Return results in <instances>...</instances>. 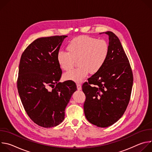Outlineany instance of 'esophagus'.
Here are the masks:
<instances>
[{"label":"esophagus","instance_id":"1","mask_svg":"<svg viewBox=\"0 0 152 152\" xmlns=\"http://www.w3.org/2000/svg\"><path fill=\"white\" fill-rule=\"evenodd\" d=\"M76 86H77V89L78 90H82V85L79 83H77L76 84Z\"/></svg>","mask_w":152,"mask_h":152}]
</instances>
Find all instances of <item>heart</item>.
Listing matches in <instances>:
<instances>
[{
	"instance_id": "obj_1",
	"label": "heart",
	"mask_w": 152,
	"mask_h": 152,
	"mask_svg": "<svg viewBox=\"0 0 152 152\" xmlns=\"http://www.w3.org/2000/svg\"><path fill=\"white\" fill-rule=\"evenodd\" d=\"M67 50H59L57 61L64 70L70 69L77 61L76 69L64 75L65 80L80 82L88 75L97 73L104 66L109 53V46L106 40L82 35L71 40Z\"/></svg>"
}]
</instances>
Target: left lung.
<instances>
[{
    "label": "left lung",
    "instance_id": "8db88e82",
    "mask_svg": "<svg viewBox=\"0 0 152 152\" xmlns=\"http://www.w3.org/2000/svg\"><path fill=\"white\" fill-rule=\"evenodd\" d=\"M109 53L102 68L82 85L86 99L85 117L94 125L106 127L117 122L129 104L133 74L129 59L118 38L111 31Z\"/></svg>",
    "mask_w": 152,
    "mask_h": 152
}]
</instances>
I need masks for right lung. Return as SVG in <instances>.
<instances>
[{
  "mask_svg": "<svg viewBox=\"0 0 152 152\" xmlns=\"http://www.w3.org/2000/svg\"><path fill=\"white\" fill-rule=\"evenodd\" d=\"M67 37L39 38L20 58L17 82L19 96L30 118L43 127L56 126L64 120L65 109L77 90L73 81L59 82L62 70L57 53Z\"/></svg>",
  "mask_w": 152,
  "mask_h": 152,
  "instance_id": "add662e5",
  "label": "right lung"
}]
</instances>
